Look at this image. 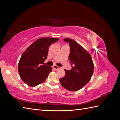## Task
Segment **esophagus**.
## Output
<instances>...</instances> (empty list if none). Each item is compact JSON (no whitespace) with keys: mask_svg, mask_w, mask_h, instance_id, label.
Listing matches in <instances>:
<instances>
[{"mask_svg":"<svg viewBox=\"0 0 120 120\" xmlns=\"http://www.w3.org/2000/svg\"><path fill=\"white\" fill-rule=\"evenodd\" d=\"M53 68H54V69L56 70H57L59 69V68H60L59 67H58L57 66H56V65H53Z\"/></svg>","mask_w":120,"mask_h":120,"instance_id":"esophagus-1","label":"esophagus"}]
</instances>
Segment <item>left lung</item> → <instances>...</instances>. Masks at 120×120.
<instances>
[{
	"mask_svg": "<svg viewBox=\"0 0 120 120\" xmlns=\"http://www.w3.org/2000/svg\"><path fill=\"white\" fill-rule=\"evenodd\" d=\"M64 41L69 42L70 53L69 59L70 70H64L66 75L60 79L63 87L70 91L80 90L90 81L94 71V64L91 55L73 39L66 38Z\"/></svg>",
	"mask_w": 120,
	"mask_h": 120,
	"instance_id": "1",
	"label": "left lung"
}]
</instances>
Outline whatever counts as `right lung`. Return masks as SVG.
Listing matches in <instances>:
<instances>
[{
	"label": "right lung",
	"instance_id": "add662e5",
	"mask_svg": "<svg viewBox=\"0 0 120 120\" xmlns=\"http://www.w3.org/2000/svg\"><path fill=\"white\" fill-rule=\"evenodd\" d=\"M58 40V38H40L23 52L18 64V72L21 80L28 86H38L48 77L52 68L42 64L47 58L49 47Z\"/></svg>",
	"mask_w": 120,
	"mask_h": 120
}]
</instances>
